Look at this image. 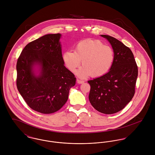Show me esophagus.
I'll list each match as a JSON object with an SVG mask.
<instances>
[{
  "mask_svg": "<svg viewBox=\"0 0 155 155\" xmlns=\"http://www.w3.org/2000/svg\"><path fill=\"white\" fill-rule=\"evenodd\" d=\"M76 81H77V83L79 84H81L84 83V81H81V80H79V79H77Z\"/></svg>",
  "mask_w": 155,
  "mask_h": 155,
  "instance_id": "obj_1",
  "label": "esophagus"
}]
</instances>
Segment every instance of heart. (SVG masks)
I'll list each match as a JSON object with an SVG mask.
<instances>
[{
  "label": "heart",
  "mask_w": 155,
  "mask_h": 155,
  "mask_svg": "<svg viewBox=\"0 0 155 155\" xmlns=\"http://www.w3.org/2000/svg\"><path fill=\"white\" fill-rule=\"evenodd\" d=\"M114 54L113 49L99 40L87 39L78 42L74 52L67 51L63 54V61L67 68L74 73L80 66L76 75L81 79L89 76L100 77L106 74L113 65Z\"/></svg>",
  "instance_id": "b5f03b06"
}]
</instances>
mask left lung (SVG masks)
<instances>
[{
  "mask_svg": "<svg viewBox=\"0 0 155 155\" xmlns=\"http://www.w3.org/2000/svg\"><path fill=\"white\" fill-rule=\"evenodd\" d=\"M110 44L114 58L106 74L88 81L91 89L89 100L93 107L110 114L122 110L135 94L138 67L131 50L109 35H102Z\"/></svg>",
  "mask_w": 155,
  "mask_h": 155,
  "instance_id": "obj_1",
  "label": "left lung"
}]
</instances>
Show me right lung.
<instances>
[{
	"instance_id": "1",
	"label": "right lung",
	"mask_w": 155,
	"mask_h": 155,
	"mask_svg": "<svg viewBox=\"0 0 155 155\" xmlns=\"http://www.w3.org/2000/svg\"><path fill=\"white\" fill-rule=\"evenodd\" d=\"M61 35L48 34L27 45L17 63V87L33 110L50 114L59 110L76 84L63 61ZM39 68L37 74L35 67Z\"/></svg>"
}]
</instances>
